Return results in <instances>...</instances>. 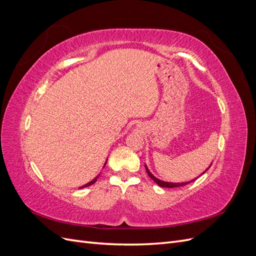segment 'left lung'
Wrapping results in <instances>:
<instances>
[{
	"label": "left lung",
	"instance_id": "1",
	"mask_svg": "<svg viewBox=\"0 0 256 256\" xmlns=\"http://www.w3.org/2000/svg\"><path fill=\"white\" fill-rule=\"evenodd\" d=\"M212 166V164H210ZM210 166H209L207 168H206V171L207 170L210 168ZM145 168H146V172H147V174H148V176L152 178V180L156 182L158 186H160V187H164V188H175V187H182V186H184V184H190V182H194L196 178H194V180H190V182H164V180H160L159 178H157V177H154L152 173H150V171L148 170V168H147V166L145 164ZM206 171H204L202 174L200 175H203Z\"/></svg>",
	"mask_w": 256,
	"mask_h": 256
}]
</instances>
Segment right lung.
I'll return each mask as SVG.
<instances>
[{
	"instance_id": "obj_1",
	"label": "right lung",
	"mask_w": 256,
	"mask_h": 256,
	"mask_svg": "<svg viewBox=\"0 0 256 256\" xmlns=\"http://www.w3.org/2000/svg\"><path fill=\"white\" fill-rule=\"evenodd\" d=\"M106 161H108V159H106ZM106 164H104V166H106ZM99 175H100V174H99ZM99 175H98V176H96V177L94 178V180H90V182H88L86 184L82 186V187H80V189H82V188H85V187H88V186H90V184H94V182H96V180H97V178L99 177Z\"/></svg>"
}]
</instances>
